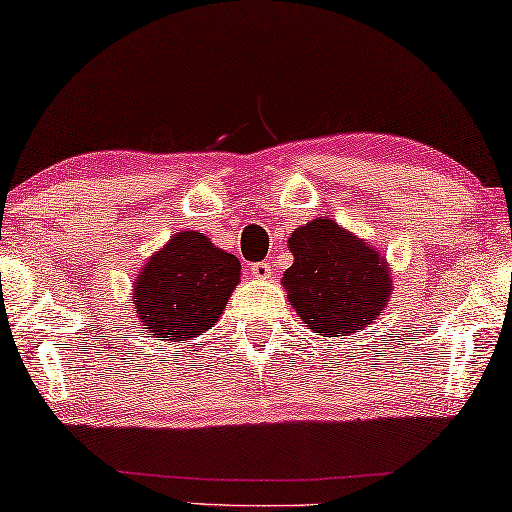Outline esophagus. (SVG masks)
Returning a JSON list of instances; mask_svg holds the SVG:
<instances>
[{"label":"esophagus","instance_id":"34e87169","mask_svg":"<svg viewBox=\"0 0 512 512\" xmlns=\"http://www.w3.org/2000/svg\"><path fill=\"white\" fill-rule=\"evenodd\" d=\"M271 273H273L271 264H266V262H255L253 266H250V276L257 280H269Z\"/></svg>","mask_w":512,"mask_h":512}]
</instances>
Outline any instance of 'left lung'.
Segmentation results:
<instances>
[{"label": "left lung", "mask_w": 512, "mask_h": 512, "mask_svg": "<svg viewBox=\"0 0 512 512\" xmlns=\"http://www.w3.org/2000/svg\"><path fill=\"white\" fill-rule=\"evenodd\" d=\"M294 264L282 285L305 324L324 338L352 335L379 315L391 294L384 257L331 218L310 220L289 236Z\"/></svg>", "instance_id": "1"}]
</instances>
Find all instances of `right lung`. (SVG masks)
I'll use <instances>...</instances> for the list:
<instances>
[{
	"mask_svg": "<svg viewBox=\"0 0 512 512\" xmlns=\"http://www.w3.org/2000/svg\"><path fill=\"white\" fill-rule=\"evenodd\" d=\"M239 273V259L204 234L177 232L135 282L137 317L151 338H197L223 315Z\"/></svg>",
	"mask_w": 512,
	"mask_h": 512,
	"instance_id": "right-lung-1",
	"label": "right lung"
}]
</instances>
